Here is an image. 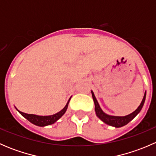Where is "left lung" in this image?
Listing matches in <instances>:
<instances>
[{"mask_svg": "<svg viewBox=\"0 0 156 156\" xmlns=\"http://www.w3.org/2000/svg\"><path fill=\"white\" fill-rule=\"evenodd\" d=\"M91 94H92L93 100H94V105H95V112L97 117H98L102 122H103L105 124H106V125L115 127H121L125 126V125L128 124L130 121L133 120V119L139 114V112L141 111L143 106H144V103H145L146 95V92H145L144 98H143L142 100V102H141L140 106H138V108H136L134 112H133L132 113H130V114L125 116H114L109 115L105 113L102 110V108H100V105H99L98 102H97V99H96L95 95H94V92H93L92 90H91Z\"/></svg>", "mask_w": 156, "mask_h": 156, "instance_id": "left-lung-1", "label": "left lung"}]
</instances>
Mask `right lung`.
Returning a JSON list of instances; mask_svg holds the SVG:
<instances>
[{
	"label": "right lung",
	"instance_id": "obj_1",
	"mask_svg": "<svg viewBox=\"0 0 156 156\" xmlns=\"http://www.w3.org/2000/svg\"><path fill=\"white\" fill-rule=\"evenodd\" d=\"M71 97L69 98V101L67 102L66 105L65 106V107L62 108L61 111H59V112L56 113L54 115H45V116H42V115H33V114H26V113L23 112L19 111L18 109L16 110L23 116L24 118H26L28 121H29L31 123L34 124V125H37V126H40V127H44V126H48V125H50L54 124L55 122H56L57 120H59L64 114L66 112L67 108H68L69 106V100H70Z\"/></svg>",
	"mask_w": 156,
	"mask_h": 156
}]
</instances>
